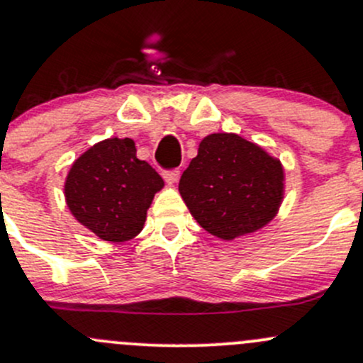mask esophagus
I'll list each match as a JSON object with an SVG mask.
<instances>
[{
  "mask_svg": "<svg viewBox=\"0 0 363 363\" xmlns=\"http://www.w3.org/2000/svg\"><path fill=\"white\" fill-rule=\"evenodd\" d=\"M179 177H181V172L179 170H167L163 172V179H165L169 184H175V182L179 181Z\"/></svg>",
  "mask_w": 363,
  "mask_h": 363,
  "instance_id": "34e87169",
  "label": "esophagus"
}]
</instances>
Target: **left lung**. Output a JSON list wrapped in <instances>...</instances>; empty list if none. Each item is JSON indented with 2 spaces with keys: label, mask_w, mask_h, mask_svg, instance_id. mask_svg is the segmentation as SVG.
<instances>
[{
  "label": "left lung",
  "mask_w": 363,
  "mask_h": 363,
  "mask_svg": "<svg viewBox=\"0 0 363 363\" xmlns=\"http://www.w3.org/2000/svg\"><path fill=\"white\" fill-rule=\"evenodd\" d=\"M285 191L281 162L236 133H211L179 181L196 223L220 240H235L272 223Z\"/></svg>",
  "instance_id": "obj_1"
}]
</instances>
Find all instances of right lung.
Segmentation results:
<instances>
[{
  "label": "right lung",
  "instance_id": "obj_1",
  "mask_svg": "<svg viewBox=\"0 0 363 363\" xmlns=\"http://www.w3.org/2000/svg\"><path fill=\"white\" fill-rule=\"evenodd\" d=\"M165 186L147 162L137 158L135 143L101 140L72 163L64 184L74 219L104 242H128L143 231L155 194Z\"/></svg>",
  "mask_w": 363,
  "mask_h": 363
}]
</instances>
